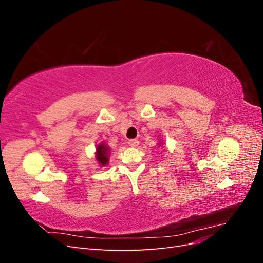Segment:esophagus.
<instances>
[{"label": "esophagus", "instance_id": "1", "mask_svg": "<svg viewBox=\"0 0 263 263\" xmlns=\"http://www.w3.org/2000/svg\"><path fill=\"white\" fill-rule=\"evenodd\" d=\"M128 145L130 147H137L139 145V140L138 139H129L128 140Z\"/></svg>", "mask_w": 263, "mask_h": 263}]
</instances>
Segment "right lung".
<instances>
[{
    "label": "right lung",
    "mask_w": 263,
    "mask_h": 263,
    "mask_svg": "<svg viewBox=\"0 0 263 263\" xmlns=\"http://www.w3.org/2000/svg\"><path fill=\"white\" fill-rule=\"evenodd\" d=\"M108 148L105 145H99L97 149V159L101 165H105L108 162Z\"/></svg>",
    "instance_id": "obj_1"
}]
</instances>
